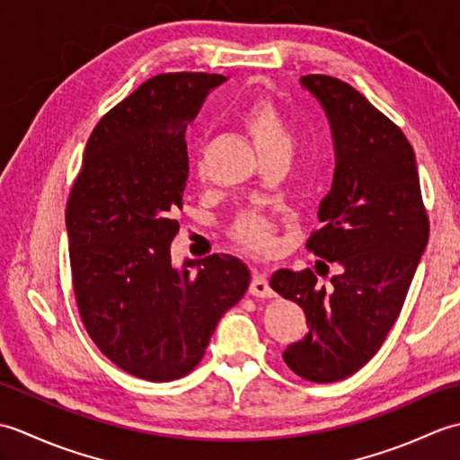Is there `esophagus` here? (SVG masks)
<instances>
[{
  "label": "esophagus",
  "mask_w": 460,
  "mask_h": 460,
  "mask_svg": "<svg viewBox=\"0 0 460 460\" xmlns=\"http://www.w3.org/2000/svg\"><path fill=\"white\" fill-rule=\"evenodd\" d=\"M249 292L255 298H272V296H275V292H272V288L269 287V280H267L265 272H255V275H252Z\"/></svg>",
  "instance_id": "1"
}]
</instances>
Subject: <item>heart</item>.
<instances>
[{
  "mask_svg": "<svg viewBox=\"0 0 460 460\" xmlns=\"http://www.w3.org/2000/svg\"><path fill=\"white\" fill-rule=\"evenodd\" d=\"M239 122L251 136L262 160L290 154L295 130L275 102L257 99L239 114ZM229 235L249 251L269 252L275 247V223L259 208H243L231 221Z\"/></svg>",
  "mask_w": 460,
  "mask_h": 460,
  "instance_id": "obj_1",
  "label": "heart"
}]
</instances>
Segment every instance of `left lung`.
<instances>
[{
  "label": "left lung",
  "instance_id": "1",
  "mask_svg": "<svg viewBox=\"0 0 460 460\" xmlns=\"http://www.w3.org/2000/svg\"><path fill=\"white\" fill-rule=\"evenodd\" d=\"M300 83L324 106L336 146L322 227L306 249L340 270L324 287L310 269H280L270 288L296 302L308 322V336L282 354L287 366L332 384L364 367L395 324L429 241V215L403 130L336 76L306 75Z\"/></svg>",
  "mask_w": 460,
  "mask_h": 460
}]
</instances>
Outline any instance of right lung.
Returning a JSON list of instances; mask_svg holds the SVG:
<instances>
[{"label":"right lung","mask_w":460,"mask_h":460,"mask_svg":"<svg viewBox=\"0 0 460 460\" xmlns=\"http://www.w3.org/2000/svg\"><path fill=\"white\" fill-rule=\"evenodd\" d=\"M225 81L162 73L94 126L66 199L73 292L86 334L112 364L172 381L199 364L217 322L249 288L237 257L209 255L198 272L172 267L188 181L185 128Z\"/></svg>","instance_id":"obj_1"}]
</instances>
